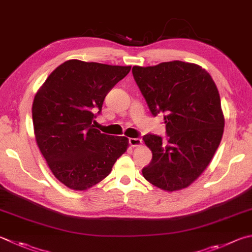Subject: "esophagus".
I'll return each instance as SVG.
<instances>
[{
	"mask_svg": "<svg viewBox=\"0 0 252 252\" xmlns=\"http://www.w3.org/2000/svg\"><path fill=\"white\" fill-rule=\"evenodd\" d=\"M129 144L132 146V148L141 146L142 145V140L138 139V138H130L129 139Z\"/></svg>",
	"mask_w": 252,
	"mask_h": 252,
	"instance_id": "34e87169",
	"label": "esophagus"
}]
</instances>
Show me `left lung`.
Wrapping results in <instances>:
<instances>
[{
  "label": "left lung",
  "mask_w": 252,
  "mask_h": 252,
  "mask_svg": "<svg viewBox=\"0 0 252 252\" xmlns=\"http://www.w3.org/2000/svg\"><path fill=\"white\" fill-rule=\"evenodd\" d=\"M153 116L164 113L167 141L146 134L152 161L142 170L151 184L166 191L186 189L200 176L218 149L225 127L218 89L196 63L173 61L132 68Z\"/></svg>",
  "instance_id": "8db88e82"
}]
</instances>
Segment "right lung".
<instances>
[{"mask_svg": "<svg viewBox=\"0 0 252 252\" xmlns=\"http://www.w3.org/2000/svg\"><path fill=\"white\" fill-rule=\"evenodd\" d=\"M131 66L69 59L50 74L35 94L32 114L36 143L54 176L74 190H86L110 174L126 152V136L94 129V113Z\"/></svg>", "mask_w": 252, "mask_h": 252, "instance_id": "obj_1", "label": "right lung"}]
</instances>
